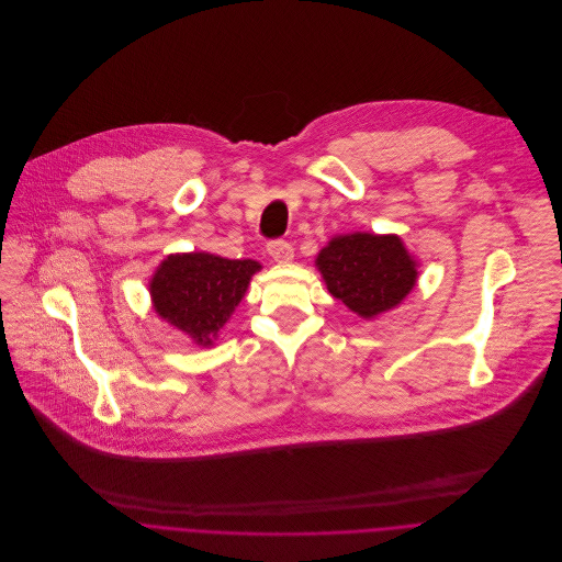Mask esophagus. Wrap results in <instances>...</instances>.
Here are the masks:
<instances>
[{"instance_id": "esophagus-1", "label": "esophagus", "mask_w": 562, "mask_h": 562, "mask_svg": "<svg viewBox=\"0 0 562 562\" xmlns=\"http://www.w3.org/2000/svg\"><path fill=\"white\" fill-rule=\"evenodd\" d=\"M268 255L277 263H290L294 259V248L288 241H270L268 244Z\"/></svg>"}]
</instances>
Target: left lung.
<instances>
[{
  "label": "left lung",
  "mask_w": 562,
  "mask_h": 562,
  "mask_svg": "<svg viewBox=\"0 0 562 562\" xmlns=\"http://www.w3.org/2000/svg\"><path fill=\"white\" fill-rule=\"evenodd\" d=\"M325 288L355 314L372 321L414 290L418 259L398 235H334L314 259Z\"/></svg>",
  "instance_id": "8db88e82"
}]
</instances>
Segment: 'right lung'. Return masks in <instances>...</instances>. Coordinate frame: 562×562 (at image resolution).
Listing matches in <instances>:
<instances>
[{"label": "right lung", "mask_w": 562, "mask_h": 562, "mask_svg": "<svg viewBox=\"0 0 562 562\" xmlns=\"http://www.w3.org/2000/svg\"><path fill=\"white\" fill-rule=\"evenodd\" d=\"M259 270L261 263L255 259L175 252L150 277V301L157 316L183 331L194 346L210 348Z\"/></svg>", "instance_id": "add662e5"}]
</instances>
